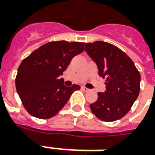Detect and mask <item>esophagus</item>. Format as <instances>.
I'll return each instance as SVG.
<instances>
[{"label":"esophagus","mask_w":155,"mask_h":155,"mask_svg":"<svg viewBox=\"0 0 155 155\" xmlns=\"http://www.w3.org/2000/svg\"><path fill=\"white\" fill-rule=\"evenodd\" d=\"M81 90L84 91H89L90 90L88 89V88H86V86H81Z\"/></svg>","instance_id":"esophagus-1"}]
</instances>
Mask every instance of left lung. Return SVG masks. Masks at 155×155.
I'll return each instance as SVG.
<instances>
[{
    "label": "left lung",
    "instance_id": "obj_1",
    "mask_svg": "<svg viewBox=\"0 0 155 155\" xmlns=\"http://www.w3.org/2000/svg\"><path fill=\"white\" fill-rule=\"evenodd\" d=\"M85 51L97 66L98 74L106 78V91L97 93L90 105L92 113L104 121H115L130 111L139 95V71L128 56L110 43H86Z\"/></svg>",
    "mask_w": 155,
    "mask_h": 155
}]
</instances>
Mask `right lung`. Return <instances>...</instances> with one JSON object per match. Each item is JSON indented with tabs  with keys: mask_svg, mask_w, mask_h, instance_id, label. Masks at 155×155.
<instances>
[{
	"mask_svg": "<svg viewBox=\"0 0 155 155\" xmlns=\"http://www.w3.org/2000/svg\"><path fill=\"white\" fill-rule=\"evenodd\" d=\"M83 42L65 41L44 44L22 61L15 84L27 112L39 119H50L64 108L78 85L65 86L60 75L74 56L84 51Z\"/></svg>",
	"mask_w": 155,
	"mask_h": 155,
	"instance_id": "1",
	"label": "right lung"
}]
</instances>
